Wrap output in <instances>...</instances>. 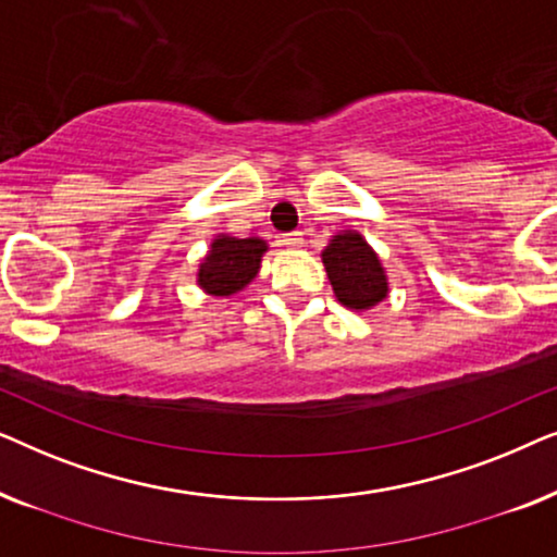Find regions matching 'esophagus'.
Returning a JSON list of instances; mask_svg holds the SVG:
<instances>
[{
    "label": "esophagus",
    "mask_w": 557,
    "mask_h": 557,
    "mask_svg": "<svg viewBox=\"0 0 557 557\" xmlns=\"http://www.w3.org/2000/svg\"><path fill=\"white\" fill-rule=\"evenodd\" d=\"M281 243H284L286 248H299L304 243V235L301 233H286V235H281Z\"/></svg>",
    "instance_id": "34e87169"
}]
</instances>
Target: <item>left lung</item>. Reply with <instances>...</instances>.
Returning a JSON list of instances; mask_svg holds the SVG:
<instances>
[{"label": "left lung", "mask_w": 557, "mask_h": 557, "mask_svg": "<svg viewBox=\"0 0 557 557\" xmlns=\"http://www.w3.org/2000/svg\"><path fill=\"white\" fill-rule=\"evenodd\" d=\"M322 263L342 307L368 311L391 292L383 263L357 231L332 235L330 246L322 250Z\"/></svg>", "instance_id": "left-lung-1"}]
</instances>
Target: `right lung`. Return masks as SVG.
I'll return each instance as SVG.
<instances>
[{
	"label": "right lung",
	"mask_w": 557,
	"mask_h": 557,
	"mask_svg": "<svg viewBox=\"0 0 557 557\" xmlns=\"http://www.w3.org/2000/svg\"><path fill=\"white\" fill-rule=\"evenodd\" d=\"M269 243L261 238H235L220 233L197 269V286L210 296H233L246 288L261 271Z\"/></svg>",
	"instance_id": "right-lung-1"
}]
</instances>
